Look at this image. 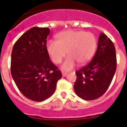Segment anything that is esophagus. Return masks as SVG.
<instances>
[{
  "label": "esophagus",
  "instance_id": "1",
  "mask_svg": "<svg viewBox=\"0 0 127 127\" xmlns=\"http://www.w3.org/2000/svg\"><path fill=\"white\" fill-rule=\"evenodd\" d=\"M67 75V72H62L63 77H66Z\"/></svg>",
  "mask_w": 127,
  "mask_h": 127
}]
</instances>
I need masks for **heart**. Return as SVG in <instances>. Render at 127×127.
Wrapping results in <instances>:
<instances>
[{
	"label": "heart",
	"mask_w": 127,
	"mask_h": 127,
	"mask_svg": "<svg viewBox=\"0 0 127 127\" xmlns=\"http://www.w3.org/2000/svg\"><path fill=\"white\" fill-rule=\"evenodd\" d=\"M46 47L48 55L56 64L60 63L67 53L69 56L61 67L68 71L77 63L85 64L92 58L96 48V39L89 32L69 30L59 34L56 40H48Z\"/></svg>",
	"instance_id": "1"
}]
</instances>
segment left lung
Masks as SVG:
<instances>
[{
	"label": "left lung",
	"instance_id": "8db88e82",
	"mask_svg": "<svg viewBox=\"0 0 127 127\" xmlns=\"http://www.w3.org/2000/svg\"><path fill=\"white\" fill-rule=\"evenodd\" d=\"M117 67L116 48L111 40L101 32L96 52L92 61L75 74L74 88L79 97L85 100L99 98L107 91Z\"/></svg>",
	"mask_w": 127,
	"mask_h": 127
}]
</instances>
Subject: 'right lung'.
<instances>
[{"mask_svg": "<svg viewBox=\"0 0 127 127\" xmlns=\"http://www.w3.org/2000/svg\"><path fill=\"white\" fill-rule=\"evenodd\" d=\"M47 28L34 27L14 44L11 74L21 93L28 99L42 101L54 93L61 72L50 60L47 50Z\"/></svg>", "mask_w": 127, "mask_h": 127, "instance_id": "right-lung-1", "label": "right lung"}]
</instances>
